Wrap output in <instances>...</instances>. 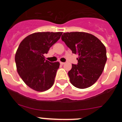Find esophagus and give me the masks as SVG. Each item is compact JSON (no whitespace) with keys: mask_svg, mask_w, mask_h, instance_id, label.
Wrapping results in <instances>:
<instances>
[{"mask_svg":"<svg viewBox=\"0 0 122 122\" xmlns=\"http://www.w3.org/2000/svg\"><path fill=\"white\" fill-rule=\"evenodd\" d=\"M60 64H61V65H64L65 63V62H60Z\"/></svg>","mask_w":122,"mask_h":122,"instance_id":"1","label":"esophagus"}]
</instances>
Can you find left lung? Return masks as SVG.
Masks as SVG:
<instances>
[{"mask_svg": "<svg viewBox=\"0 0 122 122\" xmlns=\"http://www.w3.org/2000/svg\"><path fill=\"white\" fill-rule=\"evenodd\" d=\"M62 40L73 54L79 56L77 65L68 71L70 81L78 89H86L97 82L107 60L106 49L100 40L86 32L63 33Z\"/></svg>", "mask_w": 122, "mask_h": 122, "instance_id": "8db88e82", "label": "left lung"}]
</instances>
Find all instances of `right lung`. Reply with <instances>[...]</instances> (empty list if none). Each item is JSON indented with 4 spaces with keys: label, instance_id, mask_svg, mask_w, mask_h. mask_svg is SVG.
Instances as JSON below:
<instances>
[{
    "label": "right lung",
    "instance_id": "add662e5",
    "mask_svg": "<svg viewBox=\"0 0 122 122\" xmlns=\"http://www.w3.org/2000/svg\"><path fill=\"white\" fill-rule=\"evenodd\" d=\"M62 32H36L21 42L15 54L17 71L30 88L44 92L53 86L59 62L45 60V54L60 39Z\"/></svg>",
    "mask_w": 122,
    "mask_h": 122
}]
</instances>
